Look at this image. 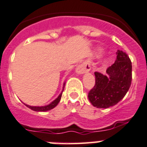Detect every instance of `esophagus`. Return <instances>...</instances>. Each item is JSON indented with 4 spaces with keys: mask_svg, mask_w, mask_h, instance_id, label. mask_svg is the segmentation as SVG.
<instances>
[{
    "mask_svg": "<svg viewBox=\"0 0 147 147\" xmlns=\"http://www.w3.org/2000/svg\"><path fill=\"white\" fill-rule=\"evenodd\" d=\"M91 69V65L89 61L83 62L82 64L79 65L76 68V72L78 74H83L88 72Z\"/></svg>",
    "mask_w": 147,
    "mask_h": 147,
    "instance_id": "34e87169",
    "label": "esophagus"
}]
</instances>
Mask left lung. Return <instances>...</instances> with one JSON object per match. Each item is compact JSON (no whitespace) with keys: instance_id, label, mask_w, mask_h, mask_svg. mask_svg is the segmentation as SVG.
<instances>
[{"instance_id":"1","label":"left lung","mask_w":147,"mask_h":147,"mask_svg":"<svg viewBox=\"0 0 147 147\" xmlns=\"http://www.w3.org/2000/svg\"><path fill=\"white\" fill-rule=\"evenodd\" d=\"M114 64L107 69L109 76L94 72L95 84L88 93L92 105L108 108L121 101L128 92L132 80L131 62L127 54L118 50Z\"/></svg>"}]
</instances>
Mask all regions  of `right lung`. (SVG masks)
<instances>
[{"instance_id":"right-lung-1","label":"right lung","mask_w":147,"mask_h":147,"mask_svg":"<svg viewBox=\"0 0 147 147\" xmlns=\"http://www.w3.org/2000/svg\"><path fill=\"white\" fill-rule=\"evenodd\" d=\"M62 94H63V92H62L61 94L58 96V97H57L56 100H55L54 101L52 102V103H50V105H47V106L31 107V106H29V105H26L28 107V108L31 109L32 110L35 111V112H45V111L50 110V109H53L54 107H55L57 105V104L59 103V102L60 101V99H61V97H62Z\"/></svg>"}]
</instances>
